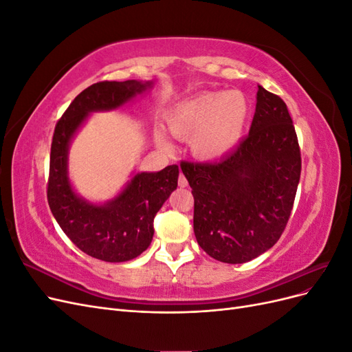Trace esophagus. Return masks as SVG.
Segmentation results:
<instances>
[{"mask_svg": "<svg viewBox=\"0 0 352 352\" xmlns=\"http://www.w3.org/2000/svg\"><path fill=\"white\" fill-rule=\"evenodd\" d=\"M177 184H179V186H180V188H185V186H188V180H186V177L184 176V173H180V175H179Z\"/></svg>", "mask_w": 352, "mask_h": 352, "instance_id": "1", "label": "esophagus"}]
</instances>
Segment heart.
<instances>
[{
    "label": "heart",
    "instance_id": "b5f03b06",
    "mask_svg": "<svg viewBox=\"0 0 352 352\" xmlns=\"http://www.w3.org/2000/svg\"><path fill=\"white\" fill-rule=\"evenodd\" d=\"M250 102L239 91L202 92L168 111L167 126L180 140H190L195 155L214 160L238 145L247 129ZM158 142L166 144L158 135Z\"/></svg>",
    "mask_w": 352,
    "mask_h": 352
}]
</instances>
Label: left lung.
Returning a JSON list of instances; mask_svg holds the SVG:
<instances>
[{
  "instance_id": "obj_1",
  "label": "left lung",
  "mask_w": 352,
  "mask_h": 352,
  "mask_svg": "<svg viewBox=\"0 0 352 352\" xmlns=\"http://www.w3.org/2000/svg\"><path fill=\"white\" fill-rule=\"evenodd\" d=\"M192 188L199 247L221 263H247L279 241L301 176V150L279 95L258 87L250 135L216 163L182 162Z\"/></svg>"
}]
</instances>
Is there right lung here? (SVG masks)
Returning <instances> with one entry per match:
<instances>
[{
  "mask_svg": "<svg viewBox=\"0 0 352 352\" xmlns=\"http://www.w3.org/2000/svg\"><path fill=\"white\" fill-rule=\"evenodd\" d=\"M151 87V82L102 80L83 89L58 119L51 142L47 198L52 216L85 254L109 263L129 261L153 241L154 217L177 186L179 167L138 173L116 199L92 206L76 197L67 179V148L88 113L113 110Z\"/></svg>",
  "mask_w": 352,
  "mask_h": 352,
  "instance_id": "obj_1",
  "label": "right lung"
}]
</instances>
